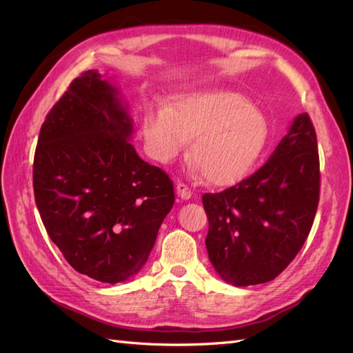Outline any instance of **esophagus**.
<instances>
[{
    "mask_svg": "<svg viewBox=\"0 0 353 353\" xmlns=\"http://www.w3.org/2000/svg\"><path fill=\"white\" fill-rule=\"evenodd\" d=\"M176 191H177V196L181 197L182 200H188V199H191V196H192L191 188H190V186L186 185V183H183V182H179V183H177Z\"/></svg>",
    "mask_w": 353,
    "mask_h": 353,
    "instance_id": "34e87169",
    "label": "esophagus"
}]
</instances>
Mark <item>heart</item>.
<instances>
[{
    "label": "heart",
    "mask_w": 353,
    "mask_h": 353,
    "mask_svg": "<svg viewBox=\"0 0 353 353\" xmlns=\"http://www.w3.org/2000/svg\"><path fill=\"white\" fill-rule=\"evenodd\" d=\"M142 134L153 159L168 163L194 138L192 159L212 185H230L256 162L268 138L267 118L244 95L208 89L156 104L142 117Z\"/></svg>",
    "instance_id": "heart-1"
}]
</instances>
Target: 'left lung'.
Instances as JSON below:
<instances>
[{
  "instance_id": "left-lung-1",
  "label": "left lung",
  "mask_w": 353,
  "mask_h": 353,
  "mask_svg": "<svg viewBox=\"0 0 353 353\" xmlns=\"http://www.w3.org/2000/svg\"><path fill=\"white\" fill-rule=\"evenodd\" d=\"M319 196L317 134L302 114L256 172L201 197L209 220L205 244L216 273L236 287L273 281L308 238Z\"/></svg>"
}]
</instances>
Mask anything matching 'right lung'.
I'll list each match as a JSON object with an SVG mask.
<instances>
[{
  "instance_id": "obj_1",
  "label": "right lung",
  "mask_w": 353,
  "mask_h": 353,
  "mask_svg": "<svg viewBox=\"0 0 353 353\" xmlns=\"http://www.w3.org/2000/svg\"><path fill=\"white\" fill-rule=\"evenodd\" d=\"M132 118L99 71L74 79L41 127L33 162L36 206L76 272L124 282L144 267L172 205L167 172L130 144Z\"/></svg>"
}]
</instances>
